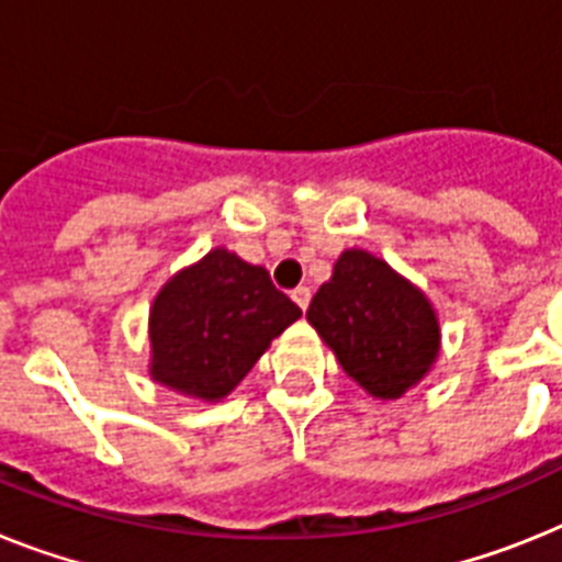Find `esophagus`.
<instances>
[{
  "mask_svg": "<svg viewBox=\"0 0 562 562\" xmlns=\"http://www.w3.org/2000/svg\"><path fill=\"white\" fill-rule=\"evenodd\" d=\"M291 300H294L296 305H300V308H308V303H311V289L308 285H296L294 291H291Z\"/></svg>",
  "mask_w": 562,
  "mask_h": 562,
  "instance_id": "obj_1",
  "label": "esophagus"
}]
</instances>
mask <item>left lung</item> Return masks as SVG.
<instances>
[{
	"mask_svg": "<svg viewBox=\"0 0 562 562\" xmlns=\"http://www.w3.org/2000/svg\"><path fill=\"white\" fill-rule=\"evenodd\" d=\"M308 319L353 383L376 400H400L440 357V317L426 291L362 248H346Z\"/></svg>",
	"mask_w": 562,
	"mask_h": 562,
	"instance_id": "left-lung-1",
	"label": "left lung"
}]
</instances>
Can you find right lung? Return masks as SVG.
I'll use <instances>...</instances> for the list:
<instances>
[{
    "instance_id": "obj_1",
    "label": "right lung",
    "mask_w": 562,
    "mask_h": 562,
    "mask_svg": "<svg viewBox=\"0 0 562 562\" xmlns=\"http://www.w3.org/2000/svg\"><path fill=\"white\" fill-rule=\"evenodd\" d=\"M300 317L266 268L211 248L179 268L150 303L148 374L177 394L220 403Z\"/></svg>"
}]
</instances>
